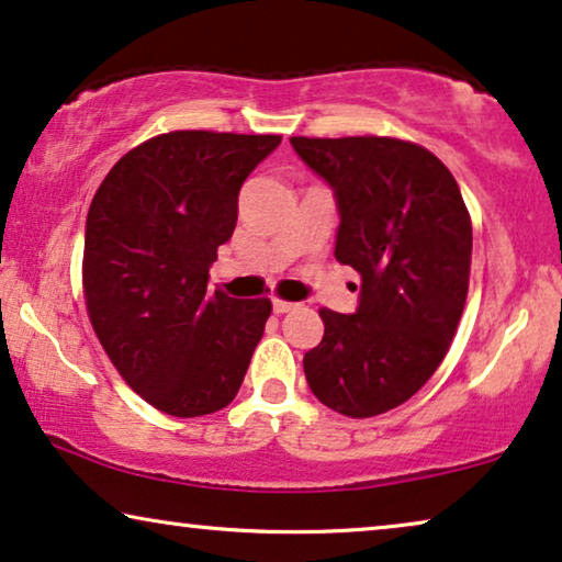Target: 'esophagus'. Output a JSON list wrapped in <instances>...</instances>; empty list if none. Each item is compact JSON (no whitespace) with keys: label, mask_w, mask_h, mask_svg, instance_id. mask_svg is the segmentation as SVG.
Instances as JSON below:
<instances>
[{"label":"esophagus","mask_w":562,"mask_h":562,"mask_svg":"<svg viewBox=\"0 0 562 562\" xmlns=\"http://www.w3.org/2000/svg\"><path fill=\"white\" fill-rule=\"evenodd\" d=\"M299 304H294V302H286V299H273V312L276 314H286V312H291V310H296Z\"/></svg>","instance_id":"34e87169"}]
</instances>
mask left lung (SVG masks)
Segmentation results:
<instances>
[{"instance_id": "1", "label": "left lung", "mask_w": 562, "mask_h": 562, "mask_svg": "<svg viewBox=\"0 0 562 562\" xmlns=\"http://www.w3.org/2000/svg\"><path fill=\"white\" fill-rule=\"evenodd\" d=\"M333 189L335 258L360 273L352 314L319 310L325 337L304 352L312 394L345 417L404 404L442 363L468 296L473 227L452 173L396 137H291Z\"/></svg>"}]
</instances>
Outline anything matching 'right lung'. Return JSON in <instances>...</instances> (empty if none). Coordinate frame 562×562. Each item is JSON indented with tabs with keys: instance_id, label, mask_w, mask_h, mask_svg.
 <instances>
[{
	"instance_id": "right-lung-1",
	"label": "right lung",
	"mask_w": 562,
	"mask_h": 562,
	"mask_svg": "<svg viewBox=\"0 0 562 562\" xmlns=\"http://www.w3.org/2000/svg\"><path fill=\"white\" fill-rule=\"evenodd\" d=\"M279 145V135H158L122 156L91 199V327L127 386L171 417L225 409L263 337L268 299L210 294L206 283L243 181Z\"/></svg>"
}]
</instances>
